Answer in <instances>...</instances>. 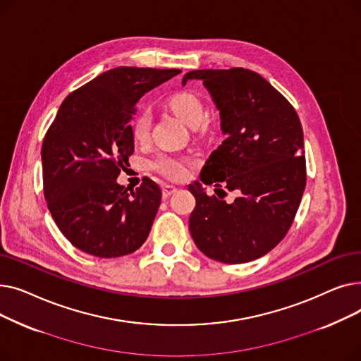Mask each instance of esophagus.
<instances>
[{
	"label": "esophagus",
	"instance_id": "obj_1",
	"mask_svg": "<svg viewBox=\"0 0 361 361\" xmlns=\"http://www.w3.org/2000/svg\"><path fill=\"white\" fill-rule=\"evenodd\" d=\"M176 192H177V188L174 185H169V184L162 185V197L164 199H168L171 195H174Z\"/></svg>",
	"mask_w": 361,
	"mask_h": 361
}]
</instances>
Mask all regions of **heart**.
<instances>
[{
	"mask_svg": "<svg viewBox=\"0 0 361 361\" xmlns=\"http://www.w3.org/2000/svg\"><path fill=\"white\" fill-rule=\"evenodd\" d=\"M168 108L174 114L185 121L188 126H200V128H206L204 118V105L203 101L197 97L196 93L190 90H181L166 99ZM150 112L147 109H142L131 123V135L137 142H145L149 136L150 130ZM150 168L155 173L169 178V180H178L183 178L185 174V161L177 157L171 155H159L150 162Z\"/></svg>",
	"mask_w": 361,
	"mask_h": 361,
	"instance_id": "obj_1",
	"label": "heart"
}]
</instances>
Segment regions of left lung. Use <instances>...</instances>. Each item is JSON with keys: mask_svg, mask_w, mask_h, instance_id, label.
I'll return each mask as SVG.
<instances>
[{"mask_svg": "<svg viewBox=\"0 0 361 361\" xmlns=\"http://www.w3.org/2000/svg\"><path fill=\"white\" fill-rule=\"evenodd\" d=\"M203 80L219 109L226 139L214 150L200 181L188 190L196 207L188 228L197 249L224 263H245L271 252L286 237L306 187L302 127L294 106L260 74L233 67L193 70L183 78ZM221 192L217 195V190ZM236 199L226 204V190Z\"/></svg>", "mask_w": 361, "mask_h": 361, "instance_id": "left-lung-1", "label": "left lung"}]
</instances>
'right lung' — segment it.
<instances>
[{"label":"right lung","instance_id":"right-lung-1","mask_svg":"<svg viewBox=\"0 0 361 361\" xmlns=\"http://www.w3.org/2000/svg\"><path fill=\"white\" fill-rule=\"evenodd\" d=\"M178 73L117 67L63 101L42 143L44 196L74 247L111 259L136 252L146 241L161 188L145 177L128 192L117 177L135 152L130 121L137 101Z\"/></svg>","mask_w":361,"mask_h":361}]
</instances>
